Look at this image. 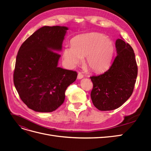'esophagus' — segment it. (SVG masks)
Masks as SVG:
<instances>
[{
	"mask_svg": "<svg viewBox=\"0 0 151 151\" xmlns=\"http://www.w3.org/2000/svg\"><path fill=\"white\" fill-rule=\"evenodd\" d=\"M84 77V75L82 74L81 72H78V74H77V79H81Z\"/></svg>",
	"mask_w": 151,
	"mask_h": 151,
	"instance_id": "obj_1",
	"label": "esophagus"
}]
</instances>
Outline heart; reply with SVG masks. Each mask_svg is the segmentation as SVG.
I'll return each instance as SVG.
<instances>
[{
    "label": "heart",
    "mask_w": 151,
    "mask_h": 151,
    "mask_svg": "<svg viewBox=\"0 0 151 151\" xmlns=\"http://www.w3.org/2000/svg\"><path fill=\"white\" fill-rule=\"evenodd\" d=\"M71 43L63 51V61L67 66L79 64L84 57L86 67L93 72H103L110 65L115 47L105 35L98 32L81 35L72 39Z\"/></svg>",
    "instance_id": "1"
}]
</instances>
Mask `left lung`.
Masks as SVG:
<instances>
[{
    "instance_id": "1",
    "label": "left lung",
    "mask_w": 151,
    "mask_h": 151,
    "mask_svg": "<svg viewBox=\"0 0 151 151\" xmlns=\"http://www.w3.org/2000/svg\"><path fill=\"white\" fill-rule=\"evenodd\" d=\"M117 55L104 74L90 78L93 84L91 98L94 106L101 111L121 106L133 93L138 68L134 50L122 38L116 40Z\"/></svg>"
}]
</instances>
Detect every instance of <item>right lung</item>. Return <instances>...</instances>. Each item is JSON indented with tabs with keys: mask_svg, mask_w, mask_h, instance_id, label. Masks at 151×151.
I'll list each match as a JSON object with an SVG mask.
<instances>
[{
	"mask_svg": "<svg viewBox=\"0 0 151 151\" xmlns=\"http://www.w3.org/2000/svg\"><path fill=\"white\" fill-rule=\"evenodd\" d=\"M68 28L43 26L22 44L16 57L14 84L19 97L37 112H52L63 104L76 71L58 67Z\"/></svg>",
	"mask_w": 151,
	"mask_h": 151,
	"instance_id": "obj_1",
	"label": "right lung"
}]
</instances>
